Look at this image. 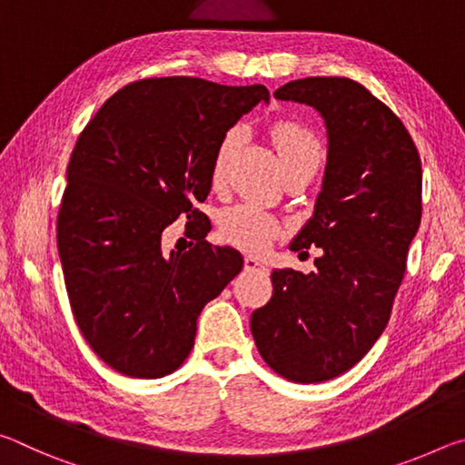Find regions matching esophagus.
I'll use <instances>...</instances> for the list:
<instances>
[{
  "label": "esophagus",
  "instance_id": "esophagus-1",
  "mask_svg": "<svg viewBox=\"0 0 465 465\" xmlns=\"http://www.w3.org/2000/svg\"><path fill=\"white\" fill-rule=\"evenodd\" d=\"M243 269H246V271H256V269H264V266H262L261 261H258V258L246 256V258H243Z\"/></svg>",
  "mask_w": 465,
  "mask_h": 465
}]
</instances>
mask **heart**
Listing matches in <instances>:
<instances>
[{
	"instance_id": "b5f03b06",
	"label": "heart",
	"mask_w": 465,
	"mask_h": 465,
	"mask_svg": "<svg viewBox=\"0 0 465 465\" xmlns=\"http://www.w3.org/2000/svg\"><path fill=\"white\" fill-rule=\"evenodd\" d=\"M271 135L279 149L285 172L295 166H320L322 145L318 137L303 124L293 121H279L272 124ZM240 139L238 129H230L219 141L211 166V180L219 184L225 176L227 163ZM219 232L232 246L246 252H261L281 233V222L269 211L252 203H238L222 211Z\"/></svg>"
}]
</instances>
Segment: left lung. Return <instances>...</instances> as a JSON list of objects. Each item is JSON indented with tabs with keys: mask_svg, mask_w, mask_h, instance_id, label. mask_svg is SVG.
I'll return each instance as SVG.
<instances>
[{
	"mask_svg": "<svg viewBox=\"0 0 465 465\" xmlns=\"http://www.w3.org/2000/svg\"><path fill=\"white\" fill-rule=\"evenodd\" d=\"M274 98L316 108L326 124L322 191L289 243L322 256L310 274L272 271V297L250 330L272 371L318 383L349 371L388 326L420 225V155L402 121L349 77L295 80Z\"/></svg>",
	"mask_w": 465,
	"mask_h": 465,
	"instance_id": "left-lung-1",
	"label": "left lung"
}]
</instances>
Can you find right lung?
Wrapping results in <instances>:
<instances>
[{
  "label": "right lung",
  "mask_w": 465,
  "mask_h": 465,
  "mask_svg": "<svg viewBox=\"0 0 465 465\" xmlns=\"http://www.w3.org/2000/svg\"><path fill=\"white\" fill-rule=\"evenodd\" d=\"M264 85L152 77L124 85L85 124L67 166L59 258L77 326L114 371L157 380L184 363L196 318L242 271L230 246L199 230L191 250L162 252L176 219L201 217L219 141L269 102Z\"/></svg>",
  "instance_id": "add662e5"
}]
</instances>
